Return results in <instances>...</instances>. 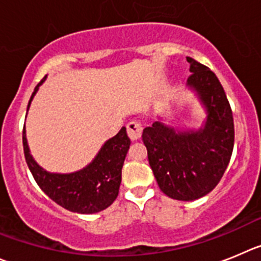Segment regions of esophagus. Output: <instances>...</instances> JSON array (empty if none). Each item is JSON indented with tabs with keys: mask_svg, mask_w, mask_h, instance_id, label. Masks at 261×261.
Masks as SVG:
<instances>
[{
	"mask_svg": "<svg viewBox=\"0 0 261 261\" xmlns=\"http://www.w3.org/2000/svg\"><path fill=\"white\" fill-rule=\"evenodd\" d=\"M143 127L142 123L138 121H130L127 123V134L131 140H138L142 138Z\"/></svg>",
	"mask_w": 261,
	"mask_h": 261,
	"instance_id": "esophagus-1",
	"label": "esophagus"
}]
</instances>
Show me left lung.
<instances>
[{
    "mask_svg": "<svg viewBox=\"0 0 261 261\" xmlns=\"http://www.w3.org/2000/svg\"><path fill=\"white\" fill-rule=\"evenodd\" d=\"M187 86L205 107L198 131L174 130L154 122L143 130L148 161L160 190L169 198L190 201L212 191L224 175L234 147L233 112L215 72L187 57Z\"/></svg>",
    "mask_w": 261,
    "mask_h": 261,
    "instance_id": "obj_1",
    "label": "left lung"
}]
</instances>
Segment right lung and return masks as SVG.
Returning <instances> with one entry per match:
<instances>
[{
    "mask_svg": "<svg viewBox=\"0 0 261 261\" xmlns=\"http://www.w3.org/2000/svg\"><path fill=\"white\" fill-rule=\"evenodd\" d=\"M44 81L45 78L35 87L27 110L40 84ZM130 143L126 127H122L116 136L102 145L90 165L70 174H57L49 173L37 165L30 153L25 130L23 128L25 163L40 189L65 210L84 215L104 211L117 199L121 185L122 166L125 163Z\"/></svg>",
    "mask_w": 261,
    "mask_h": 261,
    "instance_id": "add662e5",
    "label": "right lung"
}]
</instances>
